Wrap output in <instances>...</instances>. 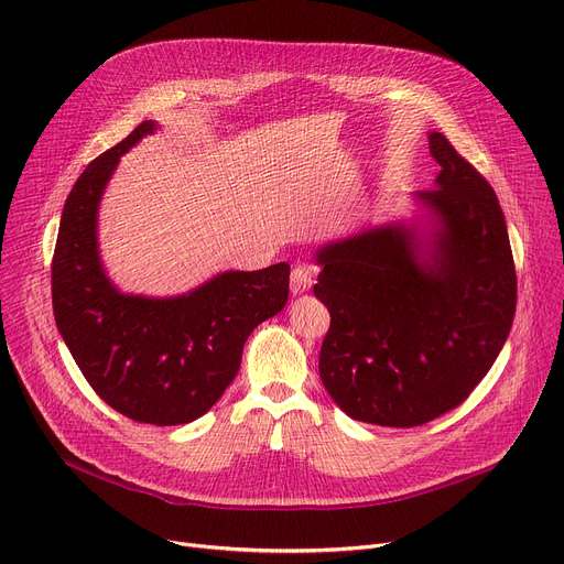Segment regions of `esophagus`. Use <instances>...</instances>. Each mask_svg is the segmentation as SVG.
I'll use <instances>...</instances> for the list:
<instances>
[{"instance_id":"34e87169","label":"esophagus","mask_w":564,"mask_h":564,"mask_svg":"<svg viewBox=\"0 0 564 564\" xmlns=\"http://www.w3.org/2000/svg\"><path fill=\"white\" fill-rule=\"evenodd\" d=\"M315 283V267L308 262H297L290 272V290L292 294H304Z\"/></svg>"}]
</instances>
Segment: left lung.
Instances as JSON below:
<instances>
[{
  "mask_svg": "<svg viewBox=\"0 0 564 564\" xmlns=\"http://www.w3.org/2000/svg\"><path fill=\"white\" fill-rule=\"evenodd\" d=\"M430 153L436 187L416 196L434 217L432 240L387 226L317 251L313 292L332 315L319 377L354 421L416 427L459 406L514 319L517 272L496 192L441 132Z\"/></svg>",
  "mask_w": 564,
  "mask_h": 564,
  "instance_id": "8db88e82",
  "label": "left lung"
}]
</instances>
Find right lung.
I'll list each match as a JSON object with an SVG mask.
<instances>
[{"label": "right lung", "instance_id": "1", "mask_svg": "<svg viewBox=\"0 0 564 564\" xmlns=\"http://www.w3.org/2000/svg\"><path fill=\"white\" fill-rule=\"evenodd\" d=\"M153 130L151 121L139 123L77 177L56 235L52 306L100 400L137 423L183 425L224 395L249 334L285 306L290 264L226 272L173 300L118 292L98 258V203L118 158Z\"/></svg>", "mask_w": 564, "mask_h": 564}]
</instances>
